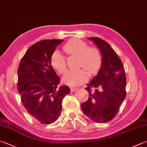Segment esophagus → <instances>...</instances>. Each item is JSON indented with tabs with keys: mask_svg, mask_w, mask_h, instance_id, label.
<instances>
[{
	"mask_svg": "<svg viewBox=\"0 0 147 147\" xmlns=\"http://www.w3.org/2000/svg\"><path fill=\"white\" fill-rule=\"evenodd\" d=\"M78 90V88H75V87H71V92L76 91V90Z\"/></svg>",
	"mask_w": 147,
	"mask_h": 147,
	"instance_id": "34e87169",
	"label": "esophagus"
}]
</instances>
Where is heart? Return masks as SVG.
<instances>
[{"mask_svg":"<svg viewBox=\"0 0 147 147\" xmlns=\"http://www.w3.org/2000/svg\"><path fill=\"white\" fill-rule=\"evenodd\" d=\"M63 50L68 55L78 56V67H84L92 75L96 74L101 68L102 56L100 51L95 47H88L84 41L78 38L71 39L63 46ZM51 64L60 74L64 73L67 69L65 57L58 50L52 53ZM84 69L67 72L63 76V82L71 86H79L86 82L89 76Z\"/></svg>","mask_w":147,"mask_h":147,"instance_id":"obj_1","label":"heart"}]
</instances>
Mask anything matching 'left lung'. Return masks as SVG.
<instances>
[{
	"label": "left lung",
	"instance_id": "1",
	"mask_svg": "<svg viewBox=\"0 0 147 147\" xmlns=\"http://www.w3.org/2000/svg\"><path fill=\"white\" fill-rule=\"evenodd\" d=\"M99 49L102 64L85 89L89 99L82 103L83 113L96 123L113 119L126 96V76L119 57L107 42L96 37H88ZM93 90H92V89Z\"/></svg>",
	"mask_w": 147,
	"mask_h": 147
}]
</instances>
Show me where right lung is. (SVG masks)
Here are the masks:
<instances>
[{"label":"right lung","instance_id":"right-lung-1","mask_svg":"<svg viewBox=\"0 0 147 147\" xmlns=\"http://www.w3.org/2000/svg\"><path fill=\"white\" fill-rule=\"evenodd\" d=\"M63 40H43L29 48L18 68V92L23 106L38 123L51 124L60 116L63 98L70 92L58 87L60 78L51 64V57Z\"/></svg>","mask_w":147,"mask_h":147}]
</instances>
